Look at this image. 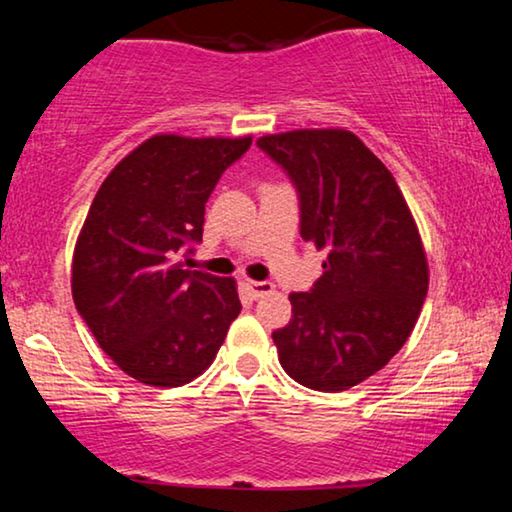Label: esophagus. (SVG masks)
Listing matches in <instances>:
<instances>
[{"label": "esophagus", "instance_id": "1", "mask_svg": "<svg viewBox=\"0 0 512 512\" xmlns=\"http://www.w3.org/2000/svg\"><path fill=\"white\" fill-rule=\"evenodd\" d=\"M244 286H247L249 293L254 298L270 296V293L275 291V284H272V282H254V279H247V282H244Z\"/></svg>", "mask_w": 512, "mask_h": 512}]
</instances>
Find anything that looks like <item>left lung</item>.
Masks as SVG:
<instances>
[{
    "instance_id": "1",
    "label": "left lung",
    "mask_w": 512,
    "mask_h": 512,
    "mask_svg": "<svg viewBox=\"0 0 512 512\" xmlns=\"http://www.w3.org/2000/svg\"><path fill=\"white\" fill-rule=\"evenodd\" d=\"M300 198V237L324 251L321 277L291 293L272 333L298 384L345 391L394 359L429 291V263L396 179L354 132L291 130L258 139Z\"/></svg>"
}]
</instances>
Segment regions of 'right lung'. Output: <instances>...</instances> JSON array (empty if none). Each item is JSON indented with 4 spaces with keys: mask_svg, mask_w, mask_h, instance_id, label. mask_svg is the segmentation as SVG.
<instances>
[{
    "mask_svg": "<svg viewBox=\"0 0 512 512\" xmlns=\"http://www.w3.org/2000/svg\"><path fill=\"white\" fill-rule=\"evenodd\" d=\"M251 137L153 135L102 181L72 258V296L97 345L149 387L212 366L242 310L233 277L186 270L205 202Z\"/></svg>",
    "mask_w": 512,
    "mask_h": 512,
    "instance_id": "1",
    "label": "right lung"
}]
</instances>
